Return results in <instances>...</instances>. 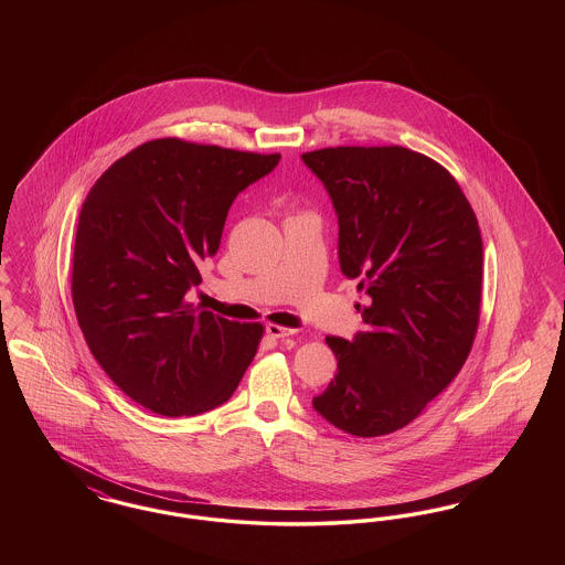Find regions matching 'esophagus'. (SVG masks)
Instances as JSON below:
<instances>
[{
  "label": "esophagus",
  "mask_w": 565,
  "mask_h": 565,
  "mask_svg": "<svg viewBox=\"0 0 565 565\" xmlns=\"http://www.w3.org/2000/svg\"><path fill=\"white\" fill-rule=\"evenodd\" d=\"M265 332L269 334L270 339H286V337H292V334H295V330L284 328V326H277V323H267Z\"/></svg>",
  "instance_id": "obj_1"
}]
</instances>
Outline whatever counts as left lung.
I'll return each mask as SVG.
<instances>
[{"mask_svg": "<svg viewBox=\"0 0 565 565\" xmlns=\"http://www.w3.org/2000/svg\"><path fill=\"white\" fill-rule=\"evenodd\" d=\"M300 159L332 201L343 275L369 296L366 330L326 337L337 375L313 408L353 436L401 430L472 348L483 281L477 215L445 167L408 148L339 146Z\"/></svg>", "mask_w": 565, "mask_h": 565, "instance_id": "obj_1", "label": "left lung"}]
</instances>
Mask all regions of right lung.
I'll list each match as a JSON object with an SVG mask.
<instances>
[{
  "mask_svg": "<svg viewBox=\"0 0 565 565\" xmlns=\"http://www.w3.org/2000/svg\"><path fill=\"white\" fill-rule=\"evenodd\" d=\"M279 154L175 137L137 146L82 203L72 298L88 350L137 404L164 417L226 403L254 360L263 326L186 302L199 265L220 247L237 194Z\"/></svg>",
  "mask_w": 565,
  "mask_h": 565,
  "instance_id": "1",
  "label": "right lung"
}]
</instances>
